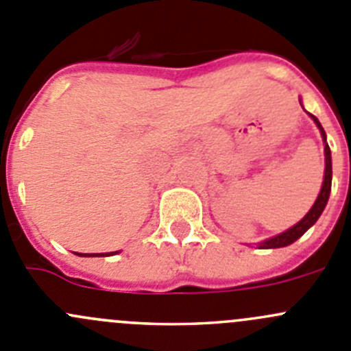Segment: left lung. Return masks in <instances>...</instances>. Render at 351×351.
Listing matches in <instances>:
<instances>
[{
	"mask_svg": "<svg viewBox=\"0 0 351 351\" xmlns=\"http://www.w3.org/2000/svg\"><path fill=\"white\" fill-rule=\"evenodd\" d=\"M308 114H311V113H308ZM311 118L315 121V125L319 127V130H321V135H322V141H324L326 169H324V182H322L321 193L317 195V200H315L314 206L311 207V210H308V213L305 214V216L302 217V219L298 221L295 226H291L290 230L283 231V233L276 234V237L269 238V240H264L262 243H258V247H261V248H280V247H287V245H291L293 241H297L298 238H300L302 234H304L305 231H307L308 228L312 226V224H315V221L319 219V216H321L322 210H324L326 204H328L329 193H331V180H332L331 149H329L328 142H326V132H324V128H322V125L319 123V120L314 117V114H311Z\"/></svg>",
	"mask_w": 351,
	"mask_h": 351,
	"instance_id": "1",
	"label": "left lung"
}]
</instances>
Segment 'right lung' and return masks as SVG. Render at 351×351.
Instances as JSON below:
<instances>
[{"instance_id":"obj_1","label":"right lung","mask_w":351,"mask_h":351,"mask_svg":"<svg viewBox=\"0 0 351 351\" xmlns=\"http://www.w3.org/2000/svg\"><path fill=\"white\" fill-rule=\"evenodd\" d=\"M117 252H108V254H77L82 255V257H108V255H114Z\"/></svg>"}]
</instances>
